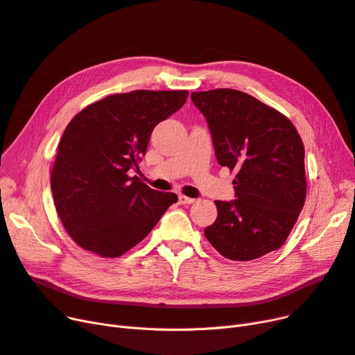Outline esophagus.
<instances>
[{"label":"esophagus","mask_w":355,"mask_h":355,"mask_svg":"<svg viewBox=\"0 0 355 355\" xmlns=\"http://www.w3.org/2000/svg\"><path fill=\"white\" fill-rule=\"evenodd\" d=\"M178 202H180L181 205H191V203H194V202H196V199H193V198H187V196H180V198H178Z\"/></svg>","instance_id":"obj_1"}]
</instances>
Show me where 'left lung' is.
Returning a JSON list of instances; mask_svg holds the SVG:
<instances>
[{
  "label": "left lung",
  "mask_w": 355,
  "mask_h": 355,
  "mask_svg": "<svg viewBox=\"0 0 355 355\" xmlns=\"http://www.w3.org/2000/svg\"><path fill=\"white\" fill-rule=\"evenodd\" d=\"M216 159L237 171L235 200H215L218 218L205 235L227 259L247 261L285 243L304 206V146L279 111L234 89L193 92Z\"/></svg>",
  "instance_id": "left-lung-1"
}]
</instances>
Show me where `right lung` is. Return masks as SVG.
Masks as SVG:
<instances>
[{
  "instance_id": "1",
  "label": "right lung",
  "mask_w": 355,
  "mask_h": 355,
  "mask_svg": "<svg viewBox=\"0 0 355 355\" xmlns=\"http://www.w3.org/2000/svg\"><path fill=\"white\" fill-rule=\"evenodd\" d=\"M187 90H133L103 98L65 127L51 173L55 209L70 237L118 257L153 230L177 194L156 191L139 168L153 128L186 103Z\"/></svg>"
}]
</instances>
